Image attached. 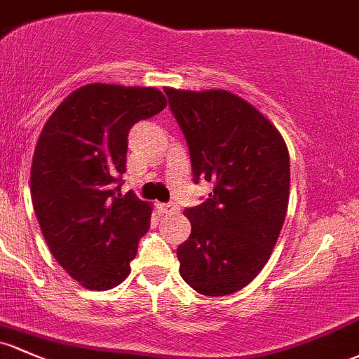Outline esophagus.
<instances>
[{
  "instance_id": "obj_1",
  "label": "esophagus",
  "mask_w": 359,
  "mask_h": 359,
  "mask_svg": "<svg viewBox=\"0 0 359 359\" xmlns=\"http://www.w3.org/2000/svg\"><path fill=\"white\" fill-rule=\"evenodd\" d=\"M161 212H163V214H168V215H171V214H176V212H178L180 209H178V205H176V203H161Z\"/></svg>"
}]
</instances>
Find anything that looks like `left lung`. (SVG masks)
<instances>
[{
    "label": "left lung",
    "instance_id": "1",
    "mask_svg": "<svg viewBox=\"0 0 359 359\" xmlns=\"http://www.w3.org/2000/svg\"><path fill=\"white\" fill-rule=\"evenodd\" d=\"M164 92L195 181L214 183L205 202L183 212L191 234L176 252L180 273L200 294H231L255 279L279 240L291 181L287 145L271 119L233 92Z\"/></svg>",
    "mask_w": 359,
    "mask_h": 359
}]
</instances>
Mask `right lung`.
<instances>
[{
	"instance_id": "1",
	"label": "right lung",
	"mask_w": 359,
	"mask_h": 359,
	"mask_svg": "<svg viewBox=\"0 0 359 359\" xmlns=\"http://www.w3.org/2000/svg\"><path fill=\"white\" fill-rule=\"evenodd\" d=\"M156 87L88 83L46 121L30 168V195L42 236L57 264L92 291L128 277L152 205L121 196L130 128L164 109Z\"/></svg>"
}]
</instances>
